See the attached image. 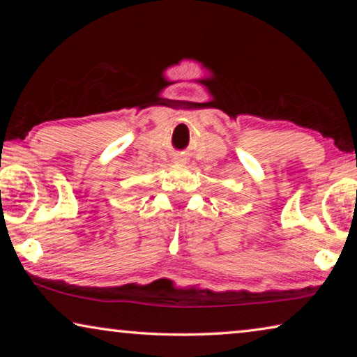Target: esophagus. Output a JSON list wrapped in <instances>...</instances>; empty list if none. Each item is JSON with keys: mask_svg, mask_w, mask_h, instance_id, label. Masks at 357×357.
<instances>
[{"mask_svg": "<svg viewBox=\"0 0 357 357\" xmlns=\"http://www.w3.org/2000/svg\"><path fill=\"white\" fill-rule=\"evenodd\" d=\"M173 162H174V164H176V165H184L185 162H187V159H185V157H184L183 154H178V155L173 157Z\"/></svg>", "mask_w": 357, "mask_h": 357, "instance_id": "obj_1", "label": "esophagus"}]
</instances>
